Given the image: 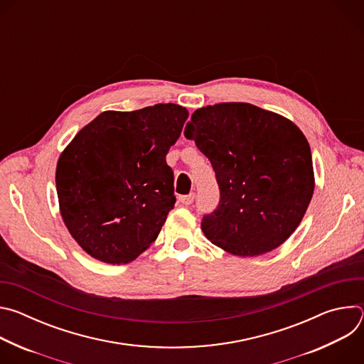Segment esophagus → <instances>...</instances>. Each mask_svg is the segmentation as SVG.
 <instances>
[{
	"mask_svg": "<svg viewBox=\"0 0 364 364\" xmlns=\"http://www.w3.org/2000/svg\"><path fill=\"white\" fill-rule=\"evenodd\" d=\"M178 200H180V203L188 205V204H191L193 200H194V193H190V194H186V196H180Z\"/></svg>",
	"mask_w": 364,
	"mask_h": 364,
	"instance_id": "1",
	"label": "esophagus"
}]
</instances>
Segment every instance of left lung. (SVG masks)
Listing matches in <instances>:
<instances>
[{
	"instance_id": "left-lung-1",
	"label": "left lung",
	"mask_w": 364,
	"mask_h": 364,
	"mask_svg": "<svg viewBox=\"0 0 364 364\" xmlns=\"http://www.w3.org/2000/svg\"><path fill=\"white\" fill-rule=\"evenodd\" d=\"M184 135L210 160L220 188L219 207L201 220L205 237L243 257L281 246L316 187L302 131L279 114L223 102L194 111Z\"/></svg>"
}]
</instances>
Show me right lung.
Instances as JSON below:
<instances>
[{
	"label": "right lung",
	"mask_w": 364,
	"mask_h": 364,
	"mask_svg": "<svg viewBox=\"0 0 364 364\" xmlns=\"http://www.w3.org/2000/svg\"><path fill=\"white\" fill-rule=\"evenodd\" d=\"M187 118L188 111L176 103L105 111L62 151L56 167L59 209L87 255L125 265L159 237L176 203L166 155Z\"/></svg>",
	"instance_id": "1"
}]
</instances>
